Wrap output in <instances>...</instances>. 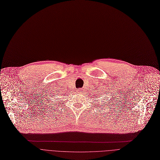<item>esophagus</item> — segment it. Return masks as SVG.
Masks as SVG:
<instances>
[{
    "label": "esophagus",
    "instance_id": "1",
    "mask_svg": "<svg viewBox=\"0 0 160 160\" xmlns=\"http://www.w3.org/2000/svg\"><path fill=\"white\" fill-rule=\"evenodd\" d=\"M77 92H78V93H81V92H82V89L79 88V89L77 90Z\"/></svg>",
    "mask_w": 160,
    "mask_h": 160
}]
</instances>
